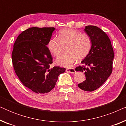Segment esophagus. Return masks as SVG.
I'll return each instance as SVG.
<instances>
[{"label": "esophagus", "mask_w": 126, "mask_h": 126, "mask_svg": "<svg viewBox=\"0 0 126 126\" xmlns=\"http://www.w3.org/2000/svg\"><path fill=\"white\" fill-rule=\"evenodd\" d=\"M66 72H69L70 73H75L76 72V70L74 68H69L66 69Z\"/></svg>", "instance_id": "34e87169"}]
</instances>
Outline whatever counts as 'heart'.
Listing matches in <instances>:
<instances>
[{"instance_id": "b5f03b06", "label": "heart", "mask_w": 126, "mask_h": 126, "mask_svg": "<svg viewBox=\"0 0 126 126\" xmlns=\"http://www.w3.org/2000/svg\"><path fill=\"white\" fill-rule=\"evenodd\" d=\"M65 46L64 54L56 60L57 64L70 67L79 61L83 60L90 52L92 42L89 36L73 29H65L60 31L58 38L50 39L47 48L51 54L59 56Z\"/></svg>"}]
</instances>
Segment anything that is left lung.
Masks as SVG:
<instances>
[{
	"label": "left lung",
	"instance_id": "8db88e82",
	"mask_svg": "<svg viewBox=\"0 0 126 126\" xmlns=\"http://www.w3.org/2000/svg\"><path fill=\"white\" fill-rule=\"evenodd\" d=\"M84 32L90 37L92 47L88 55L81 61L83 65L77 66L75 70L84 72L86 77L79 87L92 92L101 87L111 75L114 53L109 37L101 29L87 26Z\"/></svg>",
	"mask_w": 126,
	"mask_h": 126
}]
</instances>
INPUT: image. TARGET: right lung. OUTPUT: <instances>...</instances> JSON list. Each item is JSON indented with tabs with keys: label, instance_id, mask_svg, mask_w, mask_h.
I'll use <instances>...</instances> for the list:
<instances>
[{
	"label": "right lung",
	"instance_id": "right-lung-1",
	"mask_svg": "<svg viewBox=\"0 0 126 126\" xmlns=\"http://www.w3.org/2000/svg\"><path fill=\"white\" fill-rule=\"evenodd\" d=\"M54 27H30L21 32L14 45L12 61L17 76L25 87L37 94L54 88L66 69L50 68L53 58L47 45Z\"/></svg>",
	"mask_w": 126,
	"mask_h": 126
}]
</instances>
